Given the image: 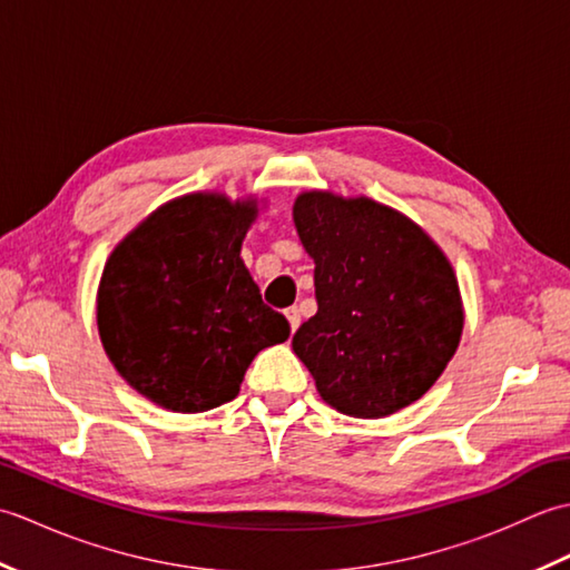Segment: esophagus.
<instances>
[{
    "mask_svg": "<svg viewBox=\"0 0 570 570\" xmlns=\"http://www.w3.org/2000/svg\"><path fill=\"white\" fill-rule=\"evenodd\" d=\"M284 316H286V321H288V328H292V333H294V331L298 328V325H301V313H298V308H296V306L286 308Z\"/></svg>",
    "mask_w": 570,
    "mask_h": 570,
    "instance_id": "34e87169",
    "label": "esophagus"
}]
</instances>
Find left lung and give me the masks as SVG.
I'll list each match as a JSON object with an SVG mask.
<instances>
[{
  "label": "left lung",
  "mask_w": 570,
  "mask_h": 570,
  "mask_svg": "<svg viewBox=\"0 0 570 570\" xmlns=\"http://www.w3.org/2000/svg\"><path fill=\"white\" fill-rule=\"evenodd\" d=\"M301 245L316 264L318 313L292 347L325 404L382 419L419 402L463 335L465 311L445 252L411 217L367 196L304 190Z\"/></svg>",
  "instance_id": "left-lung-1"
}]
</instances>
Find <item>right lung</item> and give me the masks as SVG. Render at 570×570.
Listing matches in <instances>:
<instances>
[{
  "label": "right lung",
  "instance_id": "add662e5",
  "mask_svg": "<svg viewBox=\"0 0 570 570\" xmlns=\"http://www.w3.org/2000/svg\"><path fill=\"white\" fill-rule=\"evenodd\" d=\"M259 203L186 193L107 257L100 341L119 377L156 406L198 414L229 402L259 350L288 337L286 318L264 304L239 257Z\"/></svg>",
  "mask_w": 570,
  "mask_h": 570
}]
</instances>
